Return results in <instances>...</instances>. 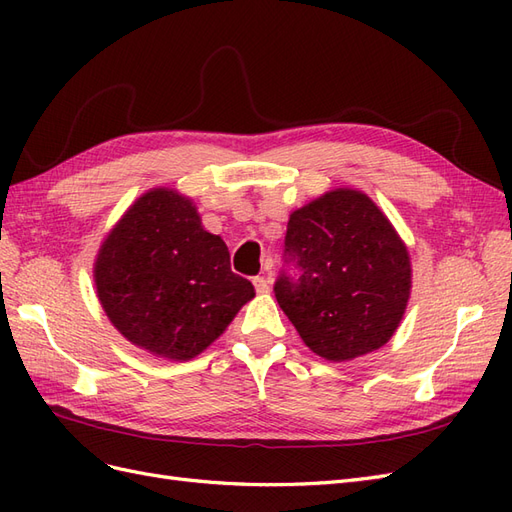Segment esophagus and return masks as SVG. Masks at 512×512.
Listing matches in <instances>:
<instances>
[{"label": "esophagus", "mask_w": 512, "mask_h": 512, "mask_svg": "<svg viewBox=\"0 0 512 512\" xmlns=\"http://www.w3.org/2000/svg\"><path fill=\"white\" fill-rule=\"evenodd\" d=\"M252 282H254V288H256V292H258V294H267V292L271 290L267 277H260V275H258V277H254Z\"/></svg>", "instance_id": "esophagus-1"}]
</instances>
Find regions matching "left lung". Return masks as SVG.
I'll list each match as a JSON object with an SVG mask.
<instances>
[{"mask_svg": "<svg viewBox=\"0 0 512 512\" xmlns=\"http://www.w3.org/2000/svg\"><path fill=\"white\" fill-rule=\"evenodd\" d=\"M275 299L305 346L333 363L382 348L397 331L412 288L406 243L361 190L337 188L292 211ZM286 260V262H288Z\"/></svg>", "mask_w": 512, "mask_h": 512, "instance_id": "1", "label": "left lung"}]
</instances>
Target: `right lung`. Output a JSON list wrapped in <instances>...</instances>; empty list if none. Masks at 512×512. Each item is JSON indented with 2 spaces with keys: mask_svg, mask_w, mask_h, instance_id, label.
<instances>
[{
  "mask_svg": "<svg viewBox=\"0 0 512 512\" xmlns=\"http://www.w3.org/2000/svg\"><path fill=\"white\" fill-rule=\"evenodd\" d=\"M94 282L100 305L130 344L168 361L207 350L254 286L230 271L222 237L203 228L192 198L153 188L102 241Z\"/></svg>",
  "mask_w": 512,
  "mask_h": 512,
  "instance_id": "1",
  "label": "right lung"
}]
</instances>
